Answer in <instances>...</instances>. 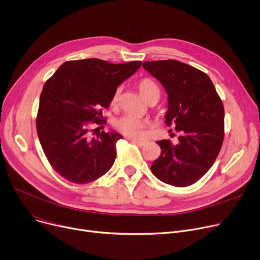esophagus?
Segmentation results:
<instances>
[{
  "label": "esophagus",
  "instance_id": "obj_1",
  "mask_svg": "<svg viewBox=\"0 0 260 260\" xmlns=\"http://www.w3.org/2000/svg\"><path fill=\"white\" fill-rule=\"evenodd\" d=\"M129 140H131V142H133L134 144L139 145V146H145V145H147V144L149 143V141H147V140H142V139H132V137H130Z\"/></svg>",
  "mask_w": 260,
  "mask_h": 260
}]
</instances>
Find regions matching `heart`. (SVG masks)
Returning <instances> with one entry per match:
<instances>
[{"mask_svg":"<svg viewBox=\"0 0 260 260\" xmlns=\"http://www.w3.org/2000/svg\"><path fill=\"white\" fill-rule=\"evenodd\" d=\"M139 89L142 96L147 101L155 91H158L157 85L150 79H143L139 83ZM120 95V87L116 88L114 93L111 99V104L116 106L119 101ZM146 125V121L142 118L135 117L132 115H124L116 118L114 120V127L120 133L129 135V136H139L141 135L144 127Z\"/></svg>","mask_w":260,"mask_h":260,"instance_id":"b5f03b06","label":"heart"}]
</instances>
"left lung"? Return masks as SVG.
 I'll list each match as a JSON object with an SVG mask.
<instances>
[{
	"instance_id": "obj_1",
	"label": "left lung",
	"mask_w": 260,
	"mask_h": 260,
	"mask_svg": "<svg viewBox=\"0 0 260 260\" xmlns=\"http://www.w3.org/2000/svg\"><path fill=\"white\" fill-rule=\"evenodd\" d=\"M168 94L166 124L180 132L178 143L158 141L161 153L151 166L155 177L174 187L200 180L214 164L224 137V109L209 76L175 59L145 62Z\"/></svg>"
}]
</instances>
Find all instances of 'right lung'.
Instances as JSON below:
<instances>
[{
	"mask_svg": "<svg viewBox=\"0 0 260 260\" xmlns=\"http://www.w3.org/2000/svg\"><path fill=\"white\" fill-rule=\"evenodd\" d=\"M142 66L140 60L111 64L99 58L65 62L45 83L40 96L37 131L53 169L74 184H88L110 170L116 157L119 133L98 132L102 108L111 103L115 89Z\"/></svg>",
	"mask_w": 260,
	"mask_h": 260,
	"instance_id": "1",
	"label": "right lung"
}]
</instances>
